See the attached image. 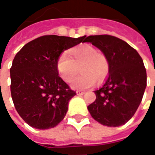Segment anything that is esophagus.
Here are the masks:
<instances>
[{
    "instance_id": "esophagus-1",
    "label": "esophagus",
    "mask_w": 155,
    "mask_h": 155,
    "mask_svg": "<svg viewBox=\"0 0 155 155\" xmlns=\"http://www.w3.org/2000/svg\"><path fill=\"white\" fill-rule=\"evenodd\" d=\"M76 94H77V95H83V94H84V91H76Z\"/></svg>"
}]
</instances>
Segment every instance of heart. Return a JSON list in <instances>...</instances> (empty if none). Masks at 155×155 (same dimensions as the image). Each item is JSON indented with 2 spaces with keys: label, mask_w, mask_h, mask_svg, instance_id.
I'll list each match as a JSON object with an SVG mask.
<instances>
[{
  "label": "heart",
  "mask_w": 155,
  "mask_h": 155,
  "mask_svg": "<svg viewBox=\"0 0 155 155\" xmlns=\"http://www.w3.org/2000/svg\"><path fill=\"white\" fill-rule=\"evenodd\" d=\"M70 57L61 54L56 62L58 73L64 81L69 82L77 74L78 68L81 74L71 82V87L76 91H83L92 87L97 81L101 83L110 73V61L96 48L84 44L71 49Z\"/></svg>",
  "instance_id": "heart-1"
}]
</instances>
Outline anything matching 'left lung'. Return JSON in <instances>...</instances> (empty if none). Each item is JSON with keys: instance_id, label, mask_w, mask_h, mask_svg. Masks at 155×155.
Masks as SVG:
<instances>
[{"instance_id": "8db88e82", "label": "left lung", "mask_w": 155, "mask_h": 155, "mask_svg": "<svg viewBox=\"0 0 155 155\" xmlns=\"http://www.w3.org/2000/svg\"><path fill=\"white\" fill-rule=\"evenodd\" d=\"M83 42L100 49L110 61L109 75L102 87L94 91L96 100L88 110L103 125H123L136 112L146 88L143 60L133 47L115 36L90 35Z\"/></svg>"}]
</instances>
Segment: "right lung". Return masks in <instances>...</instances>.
<instances>
[{"label":"right lung","instance_id":"1","mask_svg":"<svg viewBox=\"0 0 155 155\" xmlns=\"http://www.w3.org/2000/svg\"><path fill=\"white\" fill-rule=\"evenodd\" d=\"M83 39L44 35L30 41L15 54L10 69L12 98L30 126L47 130L64 118L69 101L76 94L59 76L56 62L62 52Z\"/></svg>","mask_w":155,"mask_h":155}]
</instances>
